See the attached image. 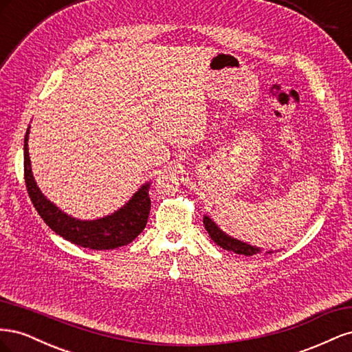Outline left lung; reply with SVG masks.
Wrapping results in <instances>:
<instances>
[{
  "instance_id": "left-lung-1",
  "label": "left lung",
  "mask_w": 352,
  "mask_h": 352,
  "mask_svg": "<svg viewBox=\"0 0 352 352\" xmlns=\"http://www.w3.org/2000/svg\"><path fill=\"white\" fill-rule=\"evenodd\" d=\"M204 226H206V229L208 232L210 238L214 241V243H217L219 247L223 248V250L233 251V252L243 254V255H254V254L261 252L258 248L251 247V245H248V243H245V242H241L238 239H233V238L228 236L226 233H223L216 226V223L212 221L210 217H207V216H204ZM267 252L270 254L272 251H267Z\"/></svg>"
}]
</instances>
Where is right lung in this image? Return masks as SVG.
Wrapping results in <instances>:
<instances>
[{
  "label": "right lung",
  "mask_w": 352,
  "mask_h": 352,
  "mask_svg": "<svg viewBox=\"0 0 352 352\" xmlns=\"http://www.w3.org/2000/svg\"><path fill=\"white\" fill-rule=\"evenodd\" d=\"M28 135H25V184L32 204L38 214L57 235L89 250H114L131 243L145 229L150 216L151 199L148 185H144L127 204L114 214L92 221H80L60 211L52 202L41 194L32 176L28 150Z\"/></svg>",
  "instance_id": "1"
}]
</instances>
